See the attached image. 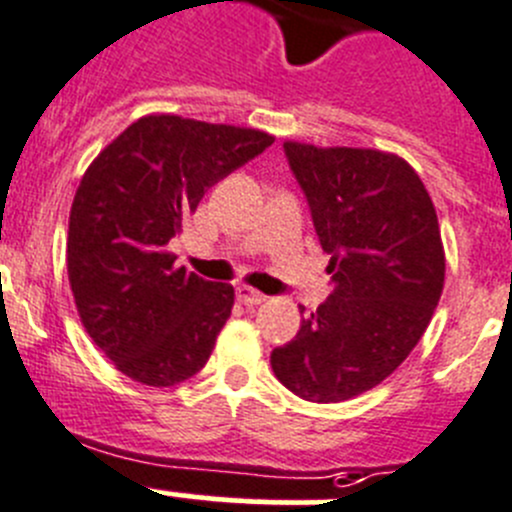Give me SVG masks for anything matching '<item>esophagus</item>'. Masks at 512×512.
<instances>
[{"label":"esophagus","instance_id":"esophagus-1","mask_svg":"<svg viewBox=\"0 0 512 512\" xmlns=\"http://www.w3.org/2000/svg\"><path fill=\"white\" fill-rule=\"evenodd\" d=\"M236 297H238V302L246 304V307H256V304L266 302V294L256 292V289H251V287H238Z\"/></svg>","mask_w":512,"mask_h":512}]
</instances>
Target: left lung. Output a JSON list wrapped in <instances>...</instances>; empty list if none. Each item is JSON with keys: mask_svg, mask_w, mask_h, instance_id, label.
<instances>
[{"mask_svg": "<svg viewBox=\"0 0 512 512\" xmlns=\"http://www.w3.org/2000/svg\"><path fill=\"white\" fill-rule=\"evenodd\" d=\"M332 259L335 289L271 353L294 396L340 403L370 391L409 358L444 289V243L434 203L398 154L284 142ZM304 312V309H302Z\"/></svg>", "mask_w": 512, "mask_h": 512, "instance_id": "1", "label": "left lung"}]
</instances>
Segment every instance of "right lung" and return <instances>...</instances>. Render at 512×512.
Listing matches in <instances>:
<instances>
[{"mask_svg": "<svg viewBox=\"0 0 512 512\" xmlns=\"http://www.w3.org/2000/svg\"><path fill=\"white\" fill-rule=\"evenodd\" d=\"M274 144L259 129L149 114L88 164L68 220V281L91 340L144 386L208 363L233 287L175 266L167 243L205 192Z\"/></svg>", "mask_w": 512, "mask_h": 512, "instance_id": "obj_1", "label": "right lung"}]
</instances>
